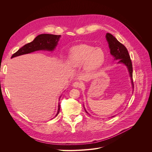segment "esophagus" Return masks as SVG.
<instances>
[{"mask_svg": "<svg viewBox=\"0 0 152 152\" xmlns=\"http://www.w3.org/2000/svg\"><path fill=\"white\" fill-rule=\"evenodd\" d=\"M73 86L75 87H76V88L77 87H80L81 86V84L78 81H75V83H73Z\"/></svg>", "mask_w": 152, "mask_h": 152, "instance_id": "obj_1", "label": "esophagus"}]
</instances>
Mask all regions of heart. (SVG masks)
<instances>
[{
  "label": "heart",
  "mask_w": 152,
  "mask_h": 152,
  "mask_svg": "<svg viewBox=\"0 0 152 152\" xmlns=\"http://www.w3.org/2000/svg\"><path fill=\"white\" fill-rule=\"evenodd\" d=\"M105 53L102 48H95L87 44H80L70 49L68 61L73 67L84 65V69L89 72L97 70L104 63Z\"/></svg>",
  "instance_id": "heart-1"
}]
</instances>
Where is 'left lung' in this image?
Returning a JSON list of instances; mask_svg holds the SVG:
<instances>
[{
	"instance_id": "left-lung-1",
	"label": "left lung",
	"mask_w": 152,
	"mask_h": 152,
	"mask_svg": "<svg viewBox=\"0 0 152 152\" xmlns=\"http://www.w3.org/2000/svg\"><path fill=\"white\" fill-rule=\"evenodd\" d=\"M106 39L108 43V46L110 50V54L113 56L114 60H118V63H121L124 65L129 71V74L131 80L132 86L134 88V84L132 80V65L130 58V55L126 47L119 42L118 40L110 33H107ZM84 110L87 113L89 114L86 111L84 106ZM113 116L111 117H114Z\"/></svg>"
}]
</instances>
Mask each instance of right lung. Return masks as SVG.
I'll list each match as a JSON object with an SVG mask.
<instances>
[{"instance_id":"obj_1","label":"right lung","mask_w":152,"mask_h":152,"mask_svg":"<svg viewBox=\"0 0 152 152\" xmlns=\"http://www.w3.org/2000/svg\"><path fill=\"white\" fill-rule=\"evenodd\" d=\"M60 37V35H54L49 34H42L38 35L33 41L25 45L20 48L17 52L13 53L11 58L24 54H27L39 50H47L52 52L57 47ZM61 96L60 97V99ZM60 110V103H58V111L55 117L58 115Z\"/></svg>"}]
</instances>
